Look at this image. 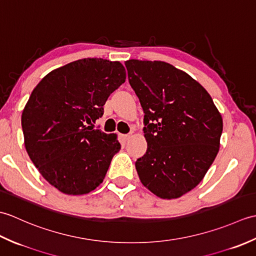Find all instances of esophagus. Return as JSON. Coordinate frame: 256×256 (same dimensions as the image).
<instances>
[{"instance_id": "esophagus-1", "label": "esophagus", "mask_w": 256, "mask_h": 256, "mask_svg": "<svg viewBox=\"0 0 256 256\" xmlns=\"http://www.w3.org/2000/svg\"><path fill=\"white\" fill-rule=\"evenodd\" d=\"M131 136H132V134H124V135H122V138H123L124 140H128L130 138H131Z\"/></svg>"}]
</instances>
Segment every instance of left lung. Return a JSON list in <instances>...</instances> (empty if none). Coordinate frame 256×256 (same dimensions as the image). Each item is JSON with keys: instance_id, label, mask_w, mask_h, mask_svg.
Instances as JSON below:
<instances>
[{"instance_id": "8db88e82", "label": "left lung", "mask_w": 256, "mask_h": 256, "mask_svg": "<svg viewBox=\"0 0 256 256\" xmlns=\"http://www.w3.org/2000/svg\"><path fill=\"white\" fill-rule=\"evenodd\" d=\"M144 116L148 150L135 162L144 186L175 199L202 180L219 152L221 114L206 90L164 62H125Z\"/></svg>"}]
</instances>
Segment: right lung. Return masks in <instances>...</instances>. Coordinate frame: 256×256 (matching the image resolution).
Masks as SVG:
<instances>
[{"label": "right lung", "mask_w": 256, "mask_h": 256, "mask_svg": "<svg viewBox=\"0 0 256 256\" xmlns=\"http://www.w3.org/2000/svg\"><path fill=\"white\" fill-rule=\"evenodd\" d=\"M125 79L121 62L84 58L52 70L32 90L22 113L25 148L59 192L84 194L104 179L121 144L92 123Z\"/></svg>", "instance_id": "obj_1"}]
</instances>
